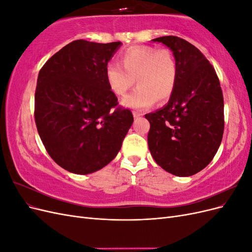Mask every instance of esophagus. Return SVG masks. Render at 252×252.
<instances>
[{
    "mask_svg": "<svg viewBox=\"0 0 252 252\" xmlns=\"http://www.w3.org/2000/svg\"><path fill=\"white\" fill-rule=\"evenodd\" d=\"M143 114L142 113H140V112H136V111H133V117H134V119H138V118H140V117H142Z\"/></svg>",
    "mask_w": 252,
    "mask_h": 252,
    "instance_id": "1",
    "label": "esophagus"
}]
</instances>
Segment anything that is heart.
<instances>
[{"mask_svg":"<svg viewBox=\"0 0 252 252\" xmlns=\"http://www.w3.org/2000/svg\"><path fill=\"white\" fill-rule=\"evenodd\" d=\"M121 63L109 62L105 67V78L117 95H123L134 81L138 84L123 104L130 108H147L157 101L171 96L178 82V65L172 52L151 46H132L120 55Z\"/></svg>","mask_w":252,"mask_h":252,"instance_id":"b5f03b06","label":"heart"}]
</instances>
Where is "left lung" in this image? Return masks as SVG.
<instances>
[{
    "mask_svg": "<svg viewBox=\"0 0 252 252\" xmlns=\"http://www.w3.org/2000/svg\"><path fill=\"white\" fill-rule=\"evenodd\" d=\"M152 41L172 50L178 82L167 105L145 114L150 123L148 147L164 170L190 177L212 161L222 142V88L215 68L192 44L173 35Z\"/></svg>",
    "mask_w": 252,
    "mask_h": 252,
    "instance_id": "left-lung-1",
    "label": "left lung"
}]
</instances>
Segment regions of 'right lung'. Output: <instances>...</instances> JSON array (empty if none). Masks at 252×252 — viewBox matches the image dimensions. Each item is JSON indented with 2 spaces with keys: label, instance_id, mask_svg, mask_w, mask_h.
<instances>
[{
  "label": "right lung",
  "instance_id": "add662e5",
  "mask_svg": "<svg viewBox=\"0 0 252 252\" xmlns=\"http://www.w3.org/2000/svg\"><path fill=\"white\" fill-rule=\"evenodd\" d=\"M122 45L77 40L41 68L34 94V120L48 155L75 174L102 169L117 157L131 111L118 106L105 67Z\"/></svg>",
  "mask_w": 252,
  "mask_h": 252
}]
</instances>
